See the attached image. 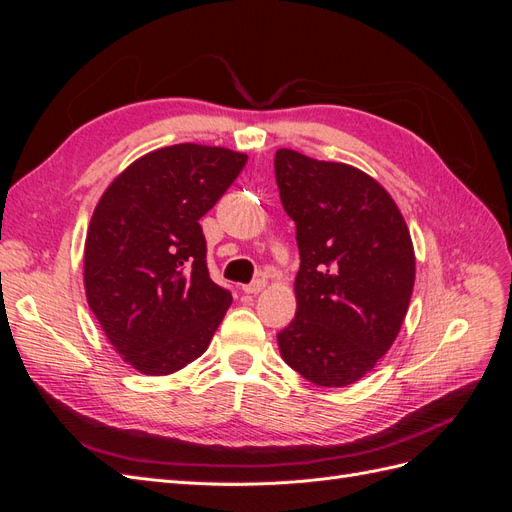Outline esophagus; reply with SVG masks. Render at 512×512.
<instances>
[{
    "mask_svg": "<svg viewBox=\"0 0 512 512\" xmlns=\"http://www.w3.org/2000/svg\"><path fill=\"white\" fill-rule=\"evenodd\" d=\"M265 286H267L265 277H258V280H254V282H250V284H245V286H243V292H245V294H258Z\"/></svg>",
    "mask_w": 512,
    "mask_h": 512,
    "instance_id": "1",
    "label": "esophagus"
}]
</instances>
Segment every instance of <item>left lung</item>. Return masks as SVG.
I'll use <instances>...</instances> for the list:
<instances>
[{"label":"left lung","instance_id":"8db88e82","mask_svg":"<svg viewBox=\"0 0 512 512\" xmlns=\"http://www.w3.org/2000/svg\"><path fill=\"white\" fill-rule=\"evenodd\" d=\"M275 181L297 224V314L282 359L318 386L361 380L395 342L414 288V247L382 185L342 162L277 149Z\"/></svg>","mask_w":512,"mask_h":512}]
</instances>
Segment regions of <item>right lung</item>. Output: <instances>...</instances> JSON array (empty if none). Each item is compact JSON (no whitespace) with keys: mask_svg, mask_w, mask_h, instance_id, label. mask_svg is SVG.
<instances>
[{"mask_svg":"<svg viewBox=\"0 0 512 512\" xmlns=\"http://www.w3.org/2000/svg\"><path fill=\"white\" fill-rule=\"evenodd\" d=\"M245 162V153L224 147L156 149L115 177L91 215L87 303L123 361L145 376L196 361L232 303L209 277L198 220Z\"/></svg>","mask_w":512,"mask_h":512,"instance_id":"add662e5","label":"right lung"}]
</instances>
